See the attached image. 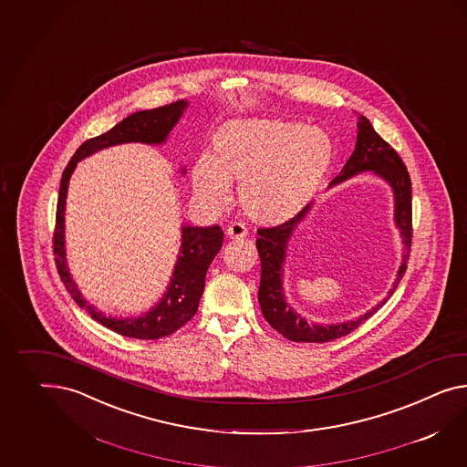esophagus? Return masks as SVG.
Masks as SVG:
<instances>
[{"label":"esophagus","instance_id":"1","mask_svg":"<svg viewBox=\"0 0 467 467\" xmlns=\"http://www.w3.org/2000/svg\"><path fill=\"white\" fill-rule=\"evenodd\" d=\"M227 235L228 239L232 240L244 239V237L247 235V228H245V225H244V223H240V222H235V223L228 225Z\"/></svg>","mask_w":467,"mask_h":467}]
</instances>
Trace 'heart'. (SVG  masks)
<instances>
[{"instance_id": "b5f03b06", "label": "heart", "mask_w": 467, "mask_h": 467, "mask_svg": "<svg viewBox=\"0 0 467 467\" xmlns=\"http://www.w3.org/2000/svg\"><path fill=\"white\" fill-rule=\"evenodd\" d=\"M335 147L322 129L279 119H235L213 135V154L198 159L194 192L208 203L228 200L239 182L242 212L275 225L298 215L320 192L334 164Z\"/></svg>"}]
</instances>
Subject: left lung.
I'll use <instances>...</instances> for the list:
<instances>
[{
  "label": "left lung",
  "instance_id": "1",
  "mask_svg": "<svg viewBox=\"0 0 467 467\" xmlns=\"http://www.w3.org/2000/svg\"><path fill=\"white\" fill-rule=\"evenodd\" d=\"M358 142L352 156L348 157L344 169L335 178L330 186L340 184L359 172L372 171L376 176L383 178L393 190L395 194V223L400 228V235L403 239L405 252L401 265L398 269L393 287L389 289V296L395 293L398 283L407 271L410 249H411V181L408 174L407 166L401 157L398 156L395 149L383 140L374 130L371 121L360 115L358 121ZM311 203L303 208L298 215L293 216L277 227L259 228V239L255 240L257 251L261 255V286H259V305L263 310L264 318L267 323L285 335L293 342H330L340 338L356 330L360 323L368 320L376 311L383 306L388 298L378 303L374 308L364 313L359 318L350 322L332 323V325H318L306 322L296 311L287 305L285 291H283V264L286 259L287 242L295 230L298 228L303 218L310 212Z\"/></svg>",
  "mask_w": 467,
  "mask_h": 467
}]
</instances>
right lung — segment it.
<instances>
[{"label": "right lung", "instance_id": "obj_1", "mask_svg": "<svg viewBox=\"0 0 467 467\" xmlns=\"http://www.w3.org/2000/svg\"><path fill=\"white\" fill-rule=\"evenodd\" d=\"M188 107V101L180 99L166 107L144 109L132 113L130 117L117 123L111 130L95 139L86 140L76 150L69 164L62 172L60 180L59 198H57V213H56V230H54V254L56 265L60 275V281L71 295V298L91 315L96 322L105 325L117 334L154 340L176 332L184 323L190 322L194 313L198 311L200 298L203 295L204 275L216 254L223 244V230L215 227H182L181 230V249L178 261L172 271L168 291L152 310L147 311L140 317L130 318H115L107 317L98 311L83 298L81 291L69 273L66 263V240H64V212H66V196L67 186L71 180L72 171L84 157L91 156L98 150H103L111 145L140 142V144L159 145L166 142L169 132L178 123L182 111ZM184 172V169H182Z\"/></svg>", "mask_w": 467, "mask_h": 467}]
</instances>
